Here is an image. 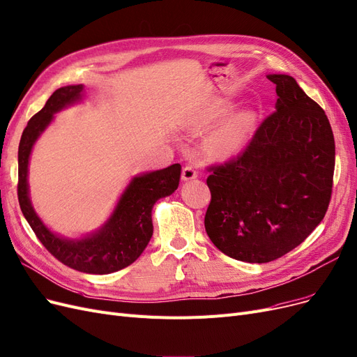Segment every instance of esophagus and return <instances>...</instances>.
<instances>
[{
  "instance_id": "esophagus-1",
  "label": "esophagus",
  "mask_w": 357,
  "mask_h": 357,
  "mask_svg": "<svg viewBox=\"0 0 357 357\" xmlns=\"http://www.w3.org/2000/svg\"><path fill=\"white\" fill-rule=\"evenodd\" d=\"M197 175H198V172H197V169H195L194 166H191V165L183 166V169H182V179H183V181L195 179Z\"/></svg>"
}]
</instances>
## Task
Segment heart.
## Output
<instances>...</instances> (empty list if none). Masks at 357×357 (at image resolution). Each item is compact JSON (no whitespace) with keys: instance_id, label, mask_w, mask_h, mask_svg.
I'll return each mask as SVG.
<instances>
[{"instance_id":"heart-1","label":"heart","mask_w":357,"mask_h":357,"mask_svg":"<svg viewBox=\"0 0 357 357\" xmlns=\"http://www.w3.org/2000/svg\"><path fill=\"white\" fill-rule=\"evenodd\" d=\"M225 111L226 109L223 106H217L204 115V121L208 122L219 118L220 115L225 114ZM252 123H254V116L250 112H243L229 119L211 135L210 138L211 151L217 154H227L238 150L246 140L248 134H250Z\"/></svg>"}]
</instances>
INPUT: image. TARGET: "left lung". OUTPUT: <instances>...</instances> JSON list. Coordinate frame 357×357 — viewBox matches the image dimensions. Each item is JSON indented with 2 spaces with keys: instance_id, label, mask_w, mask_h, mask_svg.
Wrapping results in <instances>:
<instances>
[{
  "instance_id": "8db88e82",
  "label": "left lung",
  "mask_w": 357,
  "mask_h": 357,
  "mask_svg": "<svg viewBox=\"0 0 357 357\" xmlns=\"http://www.w3.org/2000/svg\"><path fill=\"white\" fill-rule=\"evenodd\" d=\"M267 77L277 109L236 158L207 167V235L223 254L255 264L286 255L312 234L328 210L335 165L322 107L293 77Z\"/></svg>"
}]
</instances>
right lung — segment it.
Returning <instances> with one entry per match:
<instances>
[{"label": "right lung", "mask_w": 357, "mask_h": 357, "mask_svg": "<svg viewBox=\"0 0 357 357\" xmlns=\"http://www.w3.org/2000/svg\"><path fill=\"white\" fill-rule=\"evenodd\" d=\"M83 86L55 90L42 109L29 119L19 144L17 197L20 208L36 238L64 266L89 274H109L126 268L143 254L153 235L151 208L159 198L172 194L179 185L181 165L137 176L122 194L112 217L102 230L82 241H66L45 227L32 208L27 192L29 156L36 138L48 127L52 115L80 99Z\"/></svg>", "instance_id": "add662e5"}]
</instances>
